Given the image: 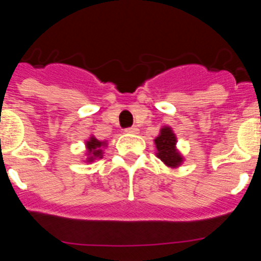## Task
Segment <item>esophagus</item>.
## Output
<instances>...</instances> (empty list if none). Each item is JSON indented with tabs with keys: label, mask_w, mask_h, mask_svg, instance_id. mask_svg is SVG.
<instances>
[{
	"label": "esophagus",
	"mask_w": 261,
	"mask_h": 261,
	"mask_svg": "<svg viewBox=\"0 0 261 261\" xmlns=\"http://www.w3.org/2000/svg\"><path fill=\"white\" fill-rule=\"evenodd\" d=\"M126 133H130V135H137L138 133V128L137 126H130V128L125 129Z\"/></svg>",
	"instance_id": "esophagus-1"
}]
</instances>
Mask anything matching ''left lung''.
Here are the masks:
<instances>
[{
	"label": "left lung",
	"instance_id": "obj_1",
	"mask_svg": "<svg viewBox=\"0 0 261 261\" xmlns=\"http://www.w3.org/2000/svg\"><path fill=\"white\" fill-rule=\"evenodd\" d=\"M154 142L156 147V156L166 166L175 168L183 163V156L176 149V136L170 126H163Z\"/></svg>",
	"mask_w": 261,
	"mask_h": 261
}]
</instances>
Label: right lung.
Segmentation results:
<instances>
[{
	"label": "right lung",
	"instance_id": "obj_1",
	"mask_svg": "<svg viewBox=\"0 0 261 261\" xmlns=\"http://www.w3.org/2000/svg\"><path fill=\"white\" fill-rule=\"evenodd\" d=\"M107 146L106 141H99L95 137H90L89 141H86V162H94L95 159L103 158V147Z\"/></svg>",
	"mask_w": 261,
	"mask_h": 261
}]
</instances>
